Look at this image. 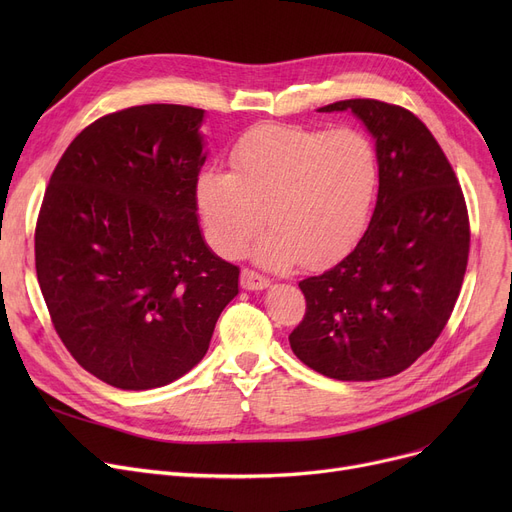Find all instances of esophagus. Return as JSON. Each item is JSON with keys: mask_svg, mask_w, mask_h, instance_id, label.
<instances>
[{"mask_svg": "<svg viewBox=\"0 0 512 512\" xmlns=\"http://www.w3.org/2000/svg\"><path fill=\"white\" fill-rule=\"evenodd\" d=\"M240 286L245 290H265L267 286H270V280L259 276L253 270H242L240 272Z\"/></svg>", "mask_w": 512, "mask_h": 512, "instance_id": "obj_1", "label": "esophagus"}]
</instances>
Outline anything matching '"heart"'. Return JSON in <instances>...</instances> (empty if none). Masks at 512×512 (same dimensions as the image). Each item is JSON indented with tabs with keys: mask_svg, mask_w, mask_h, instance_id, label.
Wrapping results in <instances>:
<instances>
[{
	"mask_svg": "<svg viewBox=\"0 0 512 512\" xmlns=\"http://www.w3.org/2000/svg\"><path fill=\"white\" fill-rule=\"evenodd\" d=\"M232 172L207 168L197 205L211 245L236 257L261 230L253 251L267 267L317 265L334 257L361 228L378 186V159L365 134L261 124L230 153Z\"/></svg>",
	"mask_w": 512,
	"mask_h": 512,
	"instance_id": "1",
	"label": "heart"
}]
</instances>
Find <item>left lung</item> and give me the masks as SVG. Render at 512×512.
Masks as SVG:
<instances>
[{
	"label": "left lung",
	"instance_id": "obj_1",
	"mask_svg": "<svg viewBox=\"0 0 512 512\" xmlns=\"http://www.w3.org/2000/svg\"><path fill=\"white\" fill-rule=\"evenodd\" d=\"M375 143L378 201L355 249L299 282L307 313L288 336L313 371L342 382L382 380L436 342L459 299L469 257L463 191L427 126L405 107L344 99Z\"/></svg>",
	"mask_w": 512,
	"mask_h": 512
}]
</instances>
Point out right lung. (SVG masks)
Listing matches in <instances>:
<instances>
[{
	"mask_svg": "<svg viewBox=\"0 0 512 512\" xmlns=\"http://www.w3.org/2000/svg\"><path fill=\"white\" fill-rule=\"evenodd\" d=\"M205 110L149 103L103 116L49 178L37 278L70 355L120 390L172 384L207 353L238 294L197 213Z\"/></svg>",
	"mask_w": 512,
	"mask_h": 512,
	"instance_id": "right-lung-1",
	"label": "right lung"
}]
</instances>
